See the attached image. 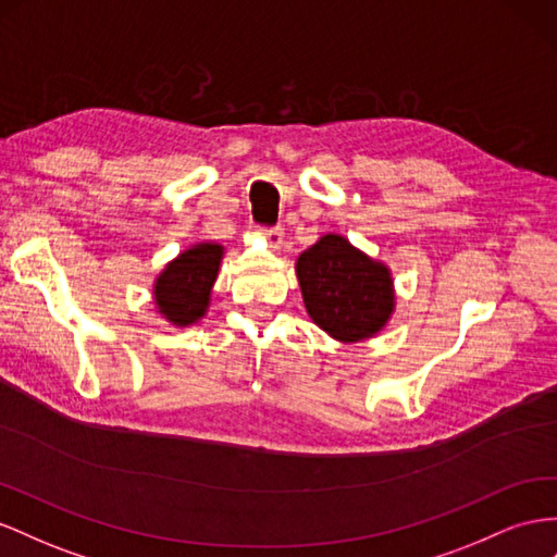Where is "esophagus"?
<instances>
[{"label":"esophagus","mask_w":557,"mask_h":557,"mask_svg":"<svg viewBox=\"0 0 557 557\" xmlns=\"http://www.w3.org/2000/svg\"><path fill=\"white\" fill-rule=\"evenodd\" d=\"M262 232L267 234L269 244H272V246H278L283 242V227H278V224H276V227H264Z\"/></svg>","instance_id":"esophagus-1"}]
</instances>
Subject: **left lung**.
Masks as SVG:
<instances>
[{"mask_svg": "<svg viewBox=\"0 0 557 557\" xmlns=\"http://www.w3.org/2000/svg\"><path fill=\"white\" fill-rule=\"evenodd\" d=\"M297 278L313 323L342 342L380 333L394 311L388 269L337 234L299 255Z\"/></svg>", "mask_w": 557, "mask_h": 557, "instance_id": "8db88e82", "label": "left lung"}]
</instances>
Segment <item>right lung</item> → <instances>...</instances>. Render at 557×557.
I'll return each mask as SVG.
<instances>
[{"instance_id": "add662e5", "label": "right lung", "mask_w": 557, "mask_h": 557, "mask_svg": "<svg viewBox=\"0 0 557 557\" xmlns=\"http://www.w3.org/2000/svg\"><path fill=\"white\" fill-rule=\"evenodd\" d=\"M222 246L199 244L173 260L157 278L154 297L159 311L175 325H189L206 313L210 288H213Z\"/></svg>"}]
</instances>
